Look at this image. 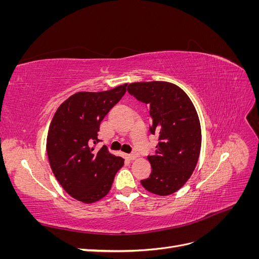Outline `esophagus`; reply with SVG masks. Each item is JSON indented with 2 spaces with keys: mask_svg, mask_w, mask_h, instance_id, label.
I'll return each mask as SVG.
<instances>
[{
  "mask_svg": "<svg viewBox=\"0 0 259 259\" xmlns=\"http://www.w3.org/2000/svg\"><path fill=\"white\" fill-rule=\"evenodd\" d=\"M127 158L131 160V161H134L138 158V154L136 153H131V154H127Z\"/></svg>",
  "mask_w": 259,
  "mask_h": 259,
  "instance_id": "1",
  "label": "esophagus"
}]
</instances>
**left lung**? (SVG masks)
<instances>
[{"label":"left lung","instance_id":"8db88e82","mask_svg":"<svg viewBox=\"0 0 259 259\" xmlns=\"http://www.w3.org/2000/svg\"><path fill=\"white\" fill-rule=\"evenodd\" d=\"M127 92L149 105L151 134L159 136L153 155H149L151 174L142 185L149 192L169 195L190 178L200 156L202 134L197 110L179 86L163 81L135 82Z\"/></svg>","mask_w":259,"mask_h":259}]
</instances>
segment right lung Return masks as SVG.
<instances>
[{"instance_id":"add662e5","label":"right lung","mask_w":259,"mask_h":259,"mask_svg":"<svg viewBox=\"0 0 259 259\" xmlns=\"http://www.w3.org/2000/svg\"><path fill=\"white\" fill-rule=\"evenodd\" d=\"M127 83L104 92H79L62 103L51 122L46 151L65 191L90 204L109 193L124 159L106 146L96 152L100 123L126 92Z\"/></svg>"}]
</instances>
